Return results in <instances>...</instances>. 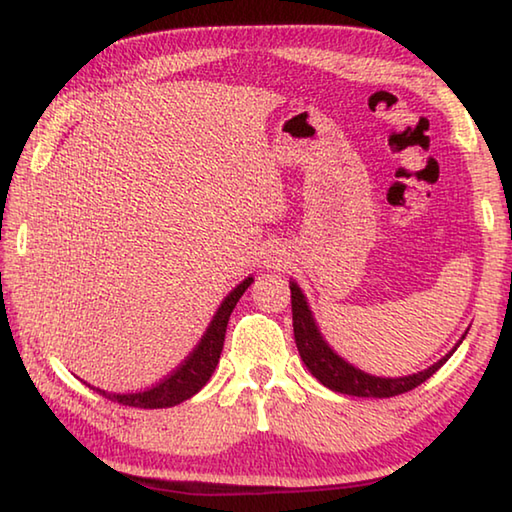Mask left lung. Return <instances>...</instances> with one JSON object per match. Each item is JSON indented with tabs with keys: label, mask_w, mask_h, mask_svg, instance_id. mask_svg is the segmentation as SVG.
<instances>
[{
	"label": "left lung",
	"mask_w": 512,
	"mask_h": 512,
	"mask_svg": "<svg viewBox=\"0 0 512 512\" xmlns=\"http://www.w3.org/2000/svg\"><path fill=\"white\" fill-rule=\"evenodd\" d=\"M291 311H293V336H296V345L302 361L309 368L320 384L332 388L336 393L354 395V397H395L402 393H409L413 388L424 384L433 372L440 370V366L452 357L454 350L445 354L438 363L431 368L415 372L409 377H372L368 372H361L359 368L350 366L343 361L339 354H334L332 348L323 341L318 327L311 318V311L307 307V300L296 282H291ZM465 339V336H463Z\"/></svg>",
	"instance_id": "left-lung-1"
}]
</instances>
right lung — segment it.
<instances>
[{
	"instance_id": "right-lung-1",
	"label": "right lung",
	"mask_w": 512,
	"mask_h": 512,
	"mask_svg": "<svg viewBox=\"0 0 512 512\" xmlns=\"http://www.w3.org/2000/svg\"><path fill=\"white\" fill-rule=\"evenodd\" d=\"M250 282H253V277H248V280H244L239 287L230 291V296L221 302L219 311L214 314L201 343H198L194 352L183 361V366L173 370L171 375L167 379H162L158 386L149 388V391L131 393V395H110L106 391H99V393L112 402L135 406V409H167V406H176L180 402L189 400L192 395H196L207 384V379L212 377L216 363H219L223 341H225V327H228L232 309L237 307L239 298L244 296V291L250 287Z\"/></svg>"
}]
</instances>
